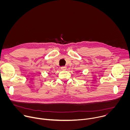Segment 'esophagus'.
<instances>
[{
	"label": "esophagus",
	"instance_id": "obj_1",
	"mask_svg": "<svg viewBox=\"0 0 130 130\" xmlns=\"http://www.w3.org/2000/svg\"><path fill=\"white\" fill-rule=\"evenodd\" d=\"M61 68L62 70H66V68H67V67H66V66H62V67H61Z\"/></svg>",
	"mask_w": 130,
	"mask_h": 130
}]
</instances>
